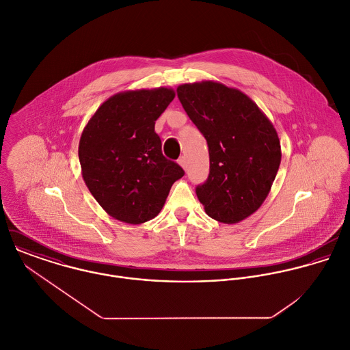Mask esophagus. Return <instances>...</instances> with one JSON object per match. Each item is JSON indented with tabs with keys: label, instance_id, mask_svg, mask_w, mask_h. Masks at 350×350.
Instances as JSON below:
<instances>
[{
	"label": "esophagus",
	"instance_id": "1",
	"mask_svg": "<svg viewBox=\"0 0 350 350\" xmlns=\"http://www.w3.org/2000/svg\"><path fill=\"white\" fill-rule=\"evenodd\" d=\"M178 163H179V165L183 168V170H186L187 168V161H186V157L185 156H182V157H179V160H178Z\"/></svg>",
	"mask_w": 350,
	"mask_h": 350
}]
</instances>
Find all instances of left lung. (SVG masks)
<instances>
[{
	"label": "left lung",
	"instance_id": "obj_1",
	"mask_svg": "<svg viewBox=\"0 0 350 350\" xmlns=\"http://www.w3.org/2000/svg\"><path fill=\"white\" fill-rule=\"evenodd\" d=\"M176 92L208 146L210 174L197 187V197L213 219L241 222L271 191L282 160L278 132L239 89L202 81L180 85Z\"/></svg>",
	"mask_w": 350,
	"mask_h": 350
}]
</instances>
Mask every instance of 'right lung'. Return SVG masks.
<instances>
[{"instance_id": "right-lung-1", "label": "right lung", "mask_w": 350, "mask_h": 350, "mask_svg": "<svg viewBox=\"0 0 350 350\" xmlns=\"http://www.w3.org/2000/svg\"><path fill=\"white\" fill-rule=\"evenodd\" d=\"M175 98L171 88L126 90L105 100L79 140L83 180L114 219L140 225L163 208L175 180L185 175L161 153L154 121Z\"/></svg>"}]
</instances>
